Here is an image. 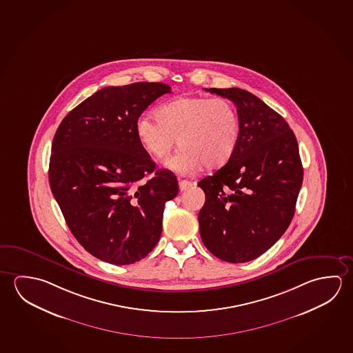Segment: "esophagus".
Listing matches in <instances>:
<instances>
[{"mask_svg":"<svg viewBox=\"0 0 353 353\" xmlns=\"http://www.w3.org/2000/svg\"><path fill=\"white\" fill-rule=\"evenodd\" d=\"M179 190L181 191H185V190H188V188H191L193 183L190 182V181H185V179H179Z\"/></svg>","mask_w":353,"mask_h":353,"instance_id":"1","label":"esophagus"}]
</instances>
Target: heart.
I'll use <instances>...</instances> for the list:
<instances>
[{"label": "heart", "instance_id": "1", "mask_svg": "<svg viewBox=\"0 0 353 353\" xmlns=\"http://www.w3.org/2000/svg\"><path fill=\"white\" fill-rule=\"evenodd\" d=\"M155 118L145 114L135 124V134L144 150L157 160L168 157L176 139L179 149L166 166L181 174L224 165L236 149L240 117L226 99L181 97L161 104Z\"/></svg>", "mask_w": 353, "mask_h": 353}]
</instances>
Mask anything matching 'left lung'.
Instances as JSON below:
<instances>
[{
	"instance_id": "obj_1",
	"label": "left lung",
	"mask_w": 353,
	"mask_h": 353,
	"mask_svg": "<svg viewBox=\"0 0 353 353\" xmlns=\"http://www.w3.org/2000/svg\"><path fill=\"white\" fill-rule=\"evenodd\" d=\"M232 101L240 138L226 165L198 185L205 193L199 232L220 260L243 263L265 254L287 230L303 183L298 143L288 123L241 88H209Z\"/></svg>"
}]
</instances>
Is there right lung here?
<instances>
[{
	"instance_id": "add662e5",
	"label": "right lung",
	"mask_w": 353,
	"mask_h": 353,
	"mask_svg": "<svg viewBox=\"0 0 353 353\" xmlns=\"http://www.w3.org/2000/svg\"><path fill=\"white\" fill-rule=\"evenodd\" d=\"M170 92L161 82L104 87L71 110L54 135L52 194L76 240L112 265L150 254L161 236L165 203L179 193L176 176L157 170L135 134L141 113Z\"/></svg>"
}]
</instances>
